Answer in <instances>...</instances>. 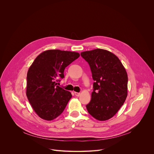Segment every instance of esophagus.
<instances>
[{"instance_id": "esophagus-1", "label": "esophagus", "mask_w": 154, "mask_h": 154, "mask_svg": "<svg viewBox=\"0 0 154 154\" xmlns=\"http://www.w3.org/2000/svg\"><path fill=\"white\" fill-rule=\"evenodd\" d=\"M74 94H75V95L76 96H78V97L80 95V93H77V92H74Z\"/></svg>"}]
</instances>
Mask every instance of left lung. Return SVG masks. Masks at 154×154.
Instances as JSON below:
<instances>
[{
    "label": "left lung",
    "mask_w": 154,
    "mask_h": 154,
    "mask_svg": "<svg viewBox=\"0 0 154 154\" xmlns=\"http://www.w3.org/2000/svg\"><path fill=\"white\" fill-rule=\"evenodd\" d=\"M80 54L88 63L94 81L87 110L97 120H108L116 114L127 98L126 70L118 57L106 50L96 49Z\"/></svg>",
    "instance_id": "8db88e82"
}]
</instances>
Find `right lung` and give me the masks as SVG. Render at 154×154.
<instances>
[{
  "label": "right lung",
  "mask_w": 154,
  "mask_h": 154,
  "mask_svg": "<svg viewBox=\"0 0 154 154\" xmlns=\"http://www.w3.org/2000/svg\"><path fill=\"white\" fill-rule=\"evenodd\" d=\"M75 52L48 50L41 53L30 66L27 76L26 95L36 115L52 121L60 116L72 97L69 91L57 85L64 71L78 58Z\"/></svg>",
  "instance_id": "1"
}]
</instances>
